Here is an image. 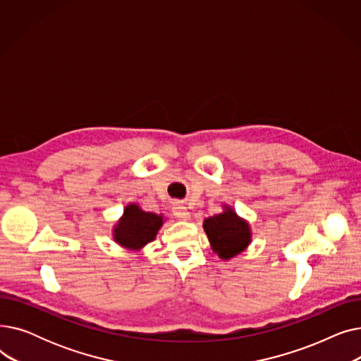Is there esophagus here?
<instances>
[{
    "mask_svg": "<svg viewBox=\"0 0 361 361\" xmlns=\"http://www.w3.org/2000/svg\"><path fill=\"white\" fill-rule=\"evenodd\" d=\"M173 214L180 221H190V212H188V209H187L185 206H183L180 203L173 204Z\"/></svg>",
    "mask_w": 361,
    "mask_h": 361,
    "instance_id": "esophagus-1",
    "label": "esophagus"
}]
</instances>
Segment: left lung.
<instances>
[{
    "label": "left lung",
    "instance_id": "obj_1",
    "mask_svg": "<svg viewBox=\"0 0 361 361\" xmlns=\"http://www.w3.org/2000/svg\"><path fill=\"white\" fill-rule=\"evenodd\" d=\"M203 230L212 250L224 260L240 255L252 243L249 222L238 216L228 204H224V212L206 218Z\"/></svg>",
    "mask_w": 361,
    "mask_h": 361
}]
</instances>
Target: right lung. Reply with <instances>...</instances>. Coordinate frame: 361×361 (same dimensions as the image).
I'll return each instance as SVG.
<instances>
[{
    "label": "right lung",
    "instance_id": "obj_1",
    "mask_svg": "<svg viewBox=\"0 0 361 361\" xmlns=\"http://www.w3.org/2000/svg\"><path fill=\"white\" fill-rule=\"evenodd\" d=\"M162 224V215L146 212L137 203H130L126 206L123 216L114 225L112 237L121 247L137 252L155 240Z\"/></svg>",
    "mask_w": 361,
    "mask_h": 361
}]
</instances>
